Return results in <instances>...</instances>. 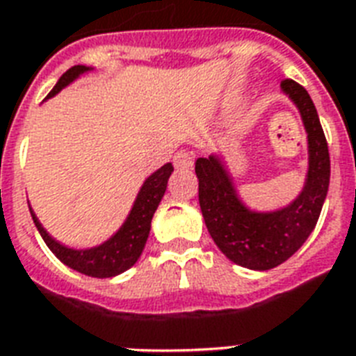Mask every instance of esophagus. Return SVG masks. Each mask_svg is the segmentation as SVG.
Segmentation results:
<instances>
[{
  "mask_svg": "<svg viewBox=\"0 0 356 356\" xmlns=\"http://www.w3.org/2000/svg\"><path fill=\"white\" fill-rule=\"evenodd\" d=\"M173 164L177 170H192L194 166V159H192V153L190 151H177L175 155H173Z\"/></svg>",
  "mask_w": 356,
  "mask_h": 356,
  "instance_id": "1",
  "label": "esophagus"
}]
</instances>
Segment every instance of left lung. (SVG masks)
<instances>
[{
  "instance_id": "8db88e82",
  "label": "left lung",
  "mask_w": 356,
  "mask_h": 356,
  "mask_svg": "<svg viewBox=\"0 0 356 356\" xmlns=\"http://www.w3.org/2000/svg\"><path fill=\"white\" fill-rule=\"evenodd\" d=\"M281 90L298 107L309 144L303 190L292 203L277 211H253L238 195L222 156L195 161L200 207L212 240L234 264L257 271L282 264L303 245L318 223L331 177L329 147L309 92L292 79L282 81Z\"/></svg>"
}]
</instances>
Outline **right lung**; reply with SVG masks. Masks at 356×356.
Returning a JSON list of instances; mask_svg holds the SVG:
<instances>
[{"label":"right lung","mask_w":356,"mask_h":356,"mask_svg":"<svg viewBox=\"0 0 356 356\" xmlns=\"http://www.w3.org/2000/svg\"><path fill=\"white\" fill-rule=\"evenodd\" d=\"M92 68L88 66H74L70 68L63 77L57 81V85L53 86V90L47 94V99L53 96H57L58 92L72 85L75 79H79L81 75L90 72ZM173 166L172 162H168L162 168H159L155 173H151L149 177L145 179L142 188H140L138 195L133 203V209L129 212V216L125 218V222L122 223V227L113 234V236L105 240L99 245L86 249H74L64 245L58 240L47 233L46 229L42 227V223L38 222V218L29 207L31 216L35 222L36 229L40 236L44 238V242L51 253L57 257L63 264H66L72 270L85 273L88 277H97V279H107V277H116L123 271H127L131 266L136 264V260L140 259V254L144 251L147 236L151 231V220L155 214L156 207L161 203L166 192L168 179L172 175Z\"/></svg>","instance_id":"1"}]
</instances>
